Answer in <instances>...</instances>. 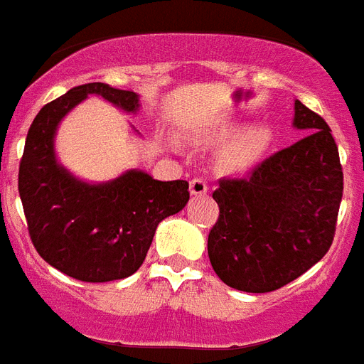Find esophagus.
<instances>
[{"label":"esophagus","instance_id":"obj_1","mask_svg":"<svg viewBox=\"0 0 364 364\" xmlns=\"http://www.w3.org/2000/svg\"><path fill=\"white\" fill-rule=\"evenodd\" d=\"M208 191V184H206V180L203 178H193L189 182V193L191 195H204Z\"/></svg>","mask_w":364,"mask_h":364}]
</instances>
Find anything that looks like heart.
<instances>
[{
	"instance_id": "heart-1",
	"label": "heart",
	"mask_w": 364,
	"mask_h": 364,
	"mask_svg": "<svg viewBox=\"0 0 364 364\" xmlns=\"http://www.w3.org/2000/svg\"><path fill=\"white\" fill-rule=\"evenodd\" d=\"M273 139V132L268 124H251L234 135V139L223 149L221 164L225 169L240 171L260 158Z\"/></svg>"
}]
</instances>
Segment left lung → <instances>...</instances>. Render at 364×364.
<instances>
[{"label": "left lung", "instance_id": "left-lung-1", "mask_svg": "<svg viewBox=\"0 0 364 364\" xmlns=\"http://www.w3.org/2000/svg\"><path fill=\"white\" fill-rule=\"evenodd\" d=\"M303 139L266 158L243 178H221L219 218L208 234L218 277L242 292H273L312 268L337 229L344 176L322 117L296 100Z\"/></svg>", "mask_w": 364, "mask_h": 364}]
</instances>
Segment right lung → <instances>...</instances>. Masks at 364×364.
Here are the masks:
<instances>
[{
	"label": "right lung",
	"mask_w": 364,
	"mask_h": 364,
	"mask_svg": "<svg viewBox=\"0 0 364 364\" xmlns=\"http://www.w3.org/2000/svg\"><path fill=\"white\" fill-rule=\"evenodd\" d=\"M89 95L126 113L139 109L134 91L107 83L77 85L46 104L27 132L18 191L37 253L68 277L107 283L141 268L160 221L188 204L189 184L161 182L137 169L102 184L68 173L57 161L53 137L63 117Z\"/></svg>",
	"instance_id": "right-lung-1"
}]
</instances>
